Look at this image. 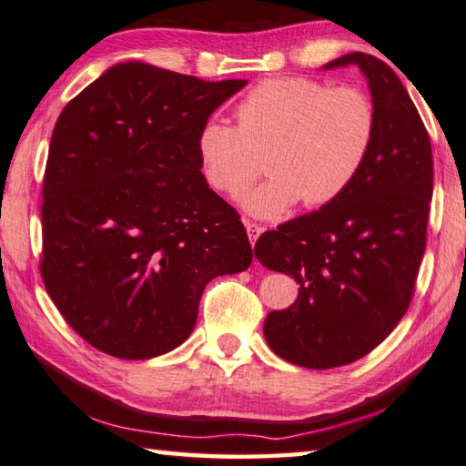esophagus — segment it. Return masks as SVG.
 Returning a JSON list of instances; mask_svg holds the SVG:
<instances>
[{
    "label": "esophagus",
    "instance_id": "obj_1",
    "mask_svg": "<svg viewBox=\"0 0 466 466\" xmlns=\"http://www.w3.org/2000/svg\"><path fill=\"white\" fill-rule=\"evenodd\" d=\"M245 229H248V235H249V241H251V245H256V241H258V237L261 235V227L259 225H256V223H251V221H245Z\"/></svg>",
    "mask_w": 466,
    "mask_h": 466
}]
</instances>
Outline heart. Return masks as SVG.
<instances>
[{"label": "heart", "mask_w": 466, "mask_h": 466, "mask_svg": "<svg viewBox=\"0 0 466 466\" xmlns=\"http://www.w3.org/2000/svg\"><path fill=\"white\" fill-rule=\"evenodd\" d=\"M239 126L208 119L197 136L205 182L237 197L266 168L274 174L243 197L256 217H276L304 198L309 207L339 198L370 160L377 113L370 95L306 76L268 78L235 109Z\"/></svg>", "instance_id": "b5f03b06"}]
</instances>
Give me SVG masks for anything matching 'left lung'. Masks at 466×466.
Instances as JSON below:
<instances>
[{
  "instance_id": "left-lung-1",
  "label": "left lung",
  "mask_w": 466,
  "mask_h": 466,
  "mask_svg": "<svg viewBox=\"0 0 466 466\" xmlns=\"http://www.w3.org/2000/svg\"><path fill=\"white\" fill-rule=\"evenodd\" d=\"M350 65L367 78L377 113L370 160L339 198L256 243L261 266L300 284L289 309L268 314L263 335L278 357L309 370L353 363L398 327L426 249L434 187L428 131L383 60L350 52L322 68Z\"/></svg>"
}]
</instances>
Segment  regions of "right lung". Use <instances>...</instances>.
I'll list each match as a JSON object with an SVG mask.
<instances>
[{"label": "right lung", "instance_id": "right-lung-1", "mask_svg": "<svg viewBox=\"0 0 466 466\" xmlns=\"http://www.w3.org/2000/svg\"><path fill=\"white\" fill-rule=\"evenodd\" d=\"M248 81L147 63L105 70L60 113L42 188V279L65 320L119 359L177 349L210 279L248 269L239 215L200 174L197 136Z\"/></svg>", "mask_w": 466, "mask_h": 466}]
</instances>
